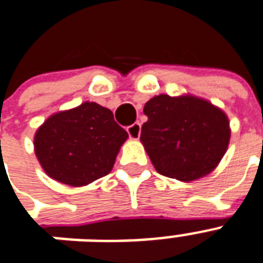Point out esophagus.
Wrapping results in <instances>:
<instances>
[{"label": "esophagus", "mask_w": 263, "mask_h": 263, "mask_svg": "<svg viewBox=\"0 0 263 263\" xmlns=\"http://www.w3.org/2000/svg\"><path fill=\"white\" fill-rule=\"evenodd\" d=\"M127 133H129L130 138H134V140H137L140 137V134H141V123L140 122H136L132 126L127 127Z\"/></svg>", "instance_id": "1"}]
</instances>
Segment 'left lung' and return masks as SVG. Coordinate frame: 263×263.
<instances>
[{"label":"left lung","mask_w":263,"mask_h":263,"mask_svg":"<svg viewBox=\"0 0 263 263\" xmlns=\"http://www.w3.org/2000/svg\"><path fill=\"white\" fill-rule=\"evenodd\" d=\"M141 142L156 172L189 182L207 176L228 149L231 129L222 109L184 95L155 96L144 105Z\"/></svg>","instance_id":"obj_1"}]
</instances>
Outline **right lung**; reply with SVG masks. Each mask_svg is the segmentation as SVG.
<instances>
[{"instance_id": "1", "label": "right lung", "mask_w": 263, "mask_h": 263, "mask_svg": "<svg viewBox=\"0 0 263 263\" xmlns=\"http://www.w3.org/2000/svg\"><path fill=\"white\" fill-rule=\"evenodd\" d=\"M127 137L108 108L86 101L49 117L36 130L34 151L49 177L83 186L112 170Z\"/></svg>"}]
</instances>
